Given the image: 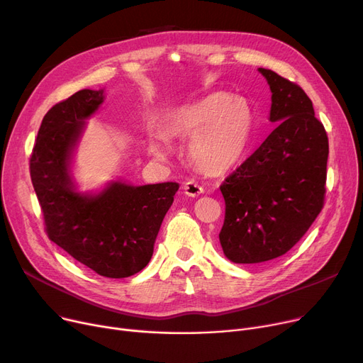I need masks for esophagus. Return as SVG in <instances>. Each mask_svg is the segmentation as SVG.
Returning a JSON list of instances; mask_svg holds the SVG:
<instances>
[{
  "label": "esophagus",
  "mask_w": 363,
  "mask_h": 363,
  "mask_svg": "<svg viewBox=\"0 0 363 363\" xmlns=\"http://www.w3.org/2000/svg\"><path fill=\"white\" fill-rule=\"evenodd\" d=\"M184 193L189 197H197V196L204 193V189L200 184H197L194 181H188V182L184 184Z\"/></svg>",
  "instance_id": "obj_1"
}]
</instances>
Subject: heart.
<instances>
[{
  "label": "heart",
  "mask_w": 363,
  "mask_h": 363,
  "mask_svg": "<svg viewBox=\"0 0 363 363\" xmlns=\"http://www.w3.org/2000/svg\"><path fill=\"white\" fill-rule=\"evenodd\" d=\"M169 135L189 138L188 155L207 174L233 169L249 148L253 132V111L244 99L225 92L179 107L166 119ZM148 152L159 162L167 160L172 145L164 133H148Z\"/></svg>",
  "instance_id": "obj_1"
}]
</instances>
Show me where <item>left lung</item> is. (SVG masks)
<instances>
[{"instance_id": "8db88e82", "label": "left lung", "mask_w": 363, "mask_h": 363, "mask_svg": "<svg viewBox=\"0 0 363 363\" xmlns=\"http://www.w3.org/2000/svg\"><path fill=\"white\" fill-rule=\"evenodd\" d=\"M269 84L277 128L220 185L225 220L219 241L234 263L287 253L308 233L325 200L328 137L297 84L259 69Z\"/></svg>"}]
</instances>
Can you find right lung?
<instances>
[{
  "mask_svg": "<svg viewBox=\"0 0 363 363\" xmlns=\"http://www.w3.org/2000/svg\"><path fill=\"white\" fill-rule=\"evenodd\" d=\"M103 100V89H82L52 106L38 130L29 169L48 238L95 274L126 278L150 262L179 184L113 182L97 196L74 191L69 175L72 150L84 119Z\"/></svg>",
  "mask_w": 363,
  "mask_h": 363,
  "instance_id": "1",
  "label": "right lung"
}]
</instances>
